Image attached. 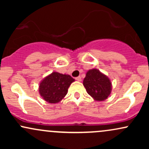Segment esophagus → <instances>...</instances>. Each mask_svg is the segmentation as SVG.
I'll return each instance as SVG.
<instances>
[{
    "mask_svg": "<svg viewBox=\"0 0 149 149\" xmlns=\"http://www.w3.org/2000/svg\"><path fill=\"white\" fill-rule=\"evenodd\" d=\"M76 80H77V81H81V77H80V76L76 77Z\"/></svg>",
    "mask_w": 149,
    "mask_h": 149,
    "instance_id": "esophagus-1",
    "label": "esophagus"
}]
</instances>
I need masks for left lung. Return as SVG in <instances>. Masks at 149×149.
<instances>
[{
	"label": "left lung",
	"mask_w": 149,
	"mask_h": 149,
	"mask_svg": "<svg viewBox=\"0 0 149 149\" xmlns=\"http://www.w3.org/2000/svg\"><path fill=\"white\" fill-rule=\"evenodd\" d=\"M83 85L89 95L95 100L100 102L107 100L111 92L110 79L96 69H90L87 72Z\"/></svg>",
	"instance_id": "1"
}]
</instances>
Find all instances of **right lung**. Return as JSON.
<instances>
[{
	"mask_svg": "<svg viewBox=\"0 0 149 149\" xmlns=\"http://www.w3.org/2000/svg\"><path fill=\"white\" fill-rule=\"evenodd\" d=\"M75 80L69 75L52 72L45 77L39 85V93L50 104L58 103L66 96L68 89Z\"/></svg>",
	"mask_w": 149,
	"mask_h": 149,
	"instance_id": "obj_1",
	"label": "right lung"
}]
</instances>
